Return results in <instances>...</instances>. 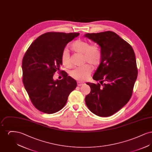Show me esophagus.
<instances>
[{"mask_svg": "<svg viewBox=\"0 0 152 152\" xmlns=\"http://www.w3.org/2000/svg\"><path fill=\"white\" fill-rule=\"evenodd\" d=\"M77 86H83V84H84V83L80 82V81H77Z\"/></svg>", "mask_w": 152, "mask_h": 152, "instance_id": "34e87169", "label": "esophagus"}]
</instances>
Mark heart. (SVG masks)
Instances as JSON below:
<instances>
[{
  "instance_id": "obj_1",
  "label": "heart",
  "mask_w": 152,
  "mask_h": 152,
  "mask_svg": "<svg viewBox=\"0 0 152 152\" xmlns=\"http://www.w3.org/2000/svg\"><path fill=\"white\" fill-rule=\"evenodd\" d=\"M70 48L73 52L83 55V63H88L94 66L99 65L102 53L101 49L97 44H90L87 40L77 39L71 44ZM61 61L62 64L66 68L71 66V62L66 51H64L62 53ZM92 70V68L91 65L86 64L73 69L70 72V76L76 80L84 81L89 77Z\"/></svg>"
}]
</instances>
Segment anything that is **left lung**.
Listing matches in <instances>:
<instances>
[{
  "label": "left lung",
  "instance_id": "1",
  "mask_svg": "<svg viewBox=\"0 0 152 152\" xmlns=\"http://www.w3.org/2000/svg\"><path fill=\"white\" fill-rule=\"evenodd\" d=\"M101 48V63L93 76L97 84L87 83L91 92L85 101L97 116L108 117L129 101L138 71L135 53L129 44L115 32L86 34Z\"/></svg>",
  "mask_w": 152,
  "mask_h": 152
}]
</instances>
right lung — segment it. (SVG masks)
<instances>
[{
    "label": "right lung",
    "instance_id": "obj_1",
    "mask_svg": "<svg viewBox=\"0 0 152 152\" xmlns=\"http://www.w3.org/2000/svg\"><path fill=\"white\" fill-rule=\"evenodd\" d=\"M79 33L49 32L39 36L31 44L22 61L23 83L34 107L45 113L52 114L65 106L68 97L77 82L61 71L63 78L53 79L60 72L61 56L66 45Z\"/></svg>",
    "mask_w": 152,
    "mask_h": 152
}]
</instances>
